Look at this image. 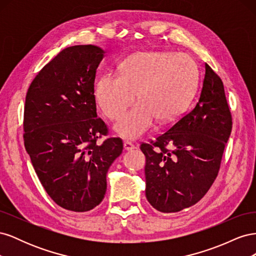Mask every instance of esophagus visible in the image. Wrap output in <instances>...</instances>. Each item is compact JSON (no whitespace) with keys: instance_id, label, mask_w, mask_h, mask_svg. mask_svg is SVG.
<instances>
[{"instance_id":"34e87169","label":"esophagus","mask_w":256,"mask_h":256,"mask_svg":"<svg viewBox=\"0 0 256 256\" xmlns=\"http://www.w3.org/2000/svg\"><path fill=\"white\" fill-rule=\"evenodd\" d=\"M124 148H125L126 150H131L136 148V145L130 141H125V143H124Z\"/></svg>"}]
</instances>
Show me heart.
Here are the masks:
<instances>
[{"instance_id":"b5f03b06","label":"heart","mask_w":256,"mask_h":256,"mask_svg":"<svg viewBox=\"0 0 256 256\" xmlns=\"http://www.w3.org/2000/svg\"><path fill=\"white\" fill-rule=\"evenodd\" d=\"M198 81L193 60L173 52H138L122 60L118 76L104 74L95 86L97 104L110 120H118L138 104L115 125L120 136L136 138L145 134L157 120L170 122L188 106Z\"/></svg>"}]
</instances>
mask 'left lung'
I'll return each instance as SVG.
<instances>
[{"label": "left lung", "instance_id": "1", "mask_svg": "<svg viewBox=\"0 0 256 256\" xmlns=\"http://www.w3.org/2000/svg\"><path fill=\"white\" fill-rule=\"evenodd\" d=\"M232 113L223 82L205 64L203 88L196 106L156 140L142 143L145 194L161 212L196 204L218 176L230 138Z\"/></svg>", "mask_w": 256, "mask_h": 256}]
</instances>
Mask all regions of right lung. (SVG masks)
<instances>
[{"instance_id":"obj_1","label":"right lung","mask_w":256,"mask_h":256,"mask_svg":"<svg viewBox=\"0 0 256 256\" xmlns=\"http://www.w3.org/2000/svg\"><path fill=\"white\" fill-rule=\"evenodd\" d=\"M104 51L92 44L60 52L36 74L26 97L23 140L35 172L58 206L76 212L102 203L120 138L97 118L95 76Z\"/></svg>"}]
</instances>
